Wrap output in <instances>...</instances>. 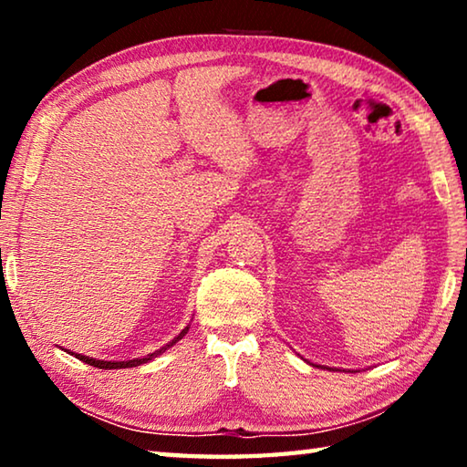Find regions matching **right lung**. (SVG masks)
I'll return each instance as SVG.
<instances>
[{
  "label": "right lung",
  "instance_id": "obj_1",
  "mask_svg": "<svg viewBox=\"0 0 467 467\" xmlns=\"http://www.w3.org/2000/svg\"><path fill=\"white\" fill-rule=\"evenodd\" d=\"M187 331H189V327H185L183 331H181V334H179L175 339H171V342H169L167 346H162L161 350H156V352H152V354H148L146 358H133V360H121V362H115V360H97V358H90V357H82V354H76V358H80L82 362H86V365L97 367V368H105V370H110V368H130V367H140V365H144V362L156 358L158 354H162L164 350H167V348L175 346V344L179 342V339L187 334ZM72 354H74V352H72Z\"/></svg>",
  "mask_w": 467,
  "mask_h": 467
}]
</instances>
